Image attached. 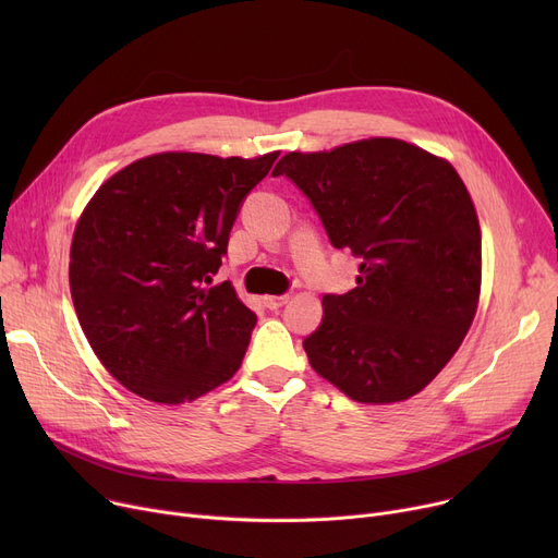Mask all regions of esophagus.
Segmentation results:
<instances>
[{"instance_id": "esophagus-1", "label": "esophagus", "mask_w": 558, "mask_h": 558, "mask_svg": "<svg viewBox=\"0 0 558 558\" xmlns=\"http://www.w3.org/2000/svg\"><path fill=\"white\" fill-rule=\"evenodd\" d=\"M287 301H289V296H264L262 299L264 307H269V310H280Z\"/></svg>"}]
</instances>
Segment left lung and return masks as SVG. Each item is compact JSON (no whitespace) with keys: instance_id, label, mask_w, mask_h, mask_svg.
<instances>
[{"instance_id":"8db88e82","label":"left lung","mask_w":558,"mask_h":558,"mask_svg":"<svg viewBox=\"0 0 558 558\" xmlns=\"http://www.w3.org/2000/svg\"><path fill=\"white\" fill-rule=\"evenodd\" d=\"M284 173L312 201L335 248L362 259L357 287L324 299L303 348L350 400L423 391L471 330L482 289L475 203L446 160L396 137L289 151Z\"/></svg>"}]
</instances>
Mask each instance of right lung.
<instances>
[{
  "label": "right lung",
  "instance_id": "obj_1",
  "mask_svg": "<svg viewBox=\"0 0 558 558\" xmlns=\"http://www.w3.org/2000/svg\"><path fill=\"white\" fill-rule=\"evenodd\" d=\"M278 156L154 154L87 201L70 248L72 303L95 355L129 391L192 402L242 366L257 318L228 280L209 284L244 196Z\"/></svg>",
  "mask_w": 558,
  "mask_h": 558
}]
</instances>
